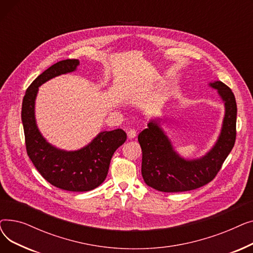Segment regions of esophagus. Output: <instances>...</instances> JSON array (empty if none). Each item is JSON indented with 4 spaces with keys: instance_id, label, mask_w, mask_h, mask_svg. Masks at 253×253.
Returning a JSON list of instances; mask_svg holds the SVG:
<instances>
[{
    "instance_id": "obj_1",
    "label": "esophagus",
    "mask_w": 253,
    "mask_h": 253,
    "mask_svg": "<svg viewBox=\"0 0 253 253\" xmlns=\"http://www.w3.org/2000/svg\"><path fill=\"white\" fill-rule=\"evenodd\" d=\"M127 136L129 139H133L135 136H136V131L134 129H130L128 132H127Z\"/></svg>"
}]
</instances>
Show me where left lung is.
Listing matches in <instances>:
<instances>
[{"instance_id":"obj_1","label":"left lung","mask_w":253,"mask_h":253,"mask_svg":"<svg viewBox=\"0 0 253 253\" xmlns=\"http://www.w3.org/2000/svg\"><path fill=\"white\" fill-rule=\"evenodd\" d=\"M217 91L224 105L219 135L202 157L187 159L174 149L162 127L163 119L152 118L138 135L142 151L141 174L149 187L165 193L195 190L215 177L236 140L237 104L232 90L220 81L208 84Z\"/></svg>"}]
</instances>
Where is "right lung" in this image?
<instances>
[{
	"instance_id": "obj_1",
	"label": "right lung",
	"mask_w": 253,
	"mask_h": 253,
	"mask_svg": "<svg viewBox=\"0 0 253 253\" xmlns=\"http://www.w3.org/2000/svg\"><path fill=\"white\" fill-rule=\"evenodd\" d=\"M79 65L78 59L61 60L38 76L23 97L21 121L26 152L40 174L58 189L88 192L104 181L114 153L127 138L125 132L101 131L85 147L65 151L47 141L38 128L35 113L39 87L53 78L76 72Z\"/></svg>"
}]
</instances>
